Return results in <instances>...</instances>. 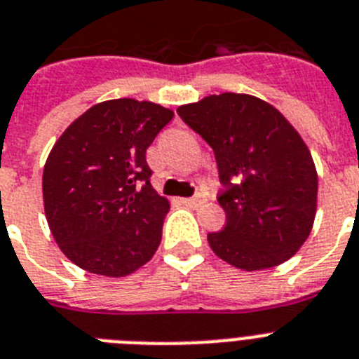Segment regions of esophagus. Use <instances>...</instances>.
<instances>
[{"label":"esophagus","mask_w":359,"mask_h":359,"mask_svg":"<svg viewBox=\"0 0 359 359\" xmlns=\"http://www.w3.org/2000/svg\"><path fill=\"white\" fill-rule=\"evenodd\" d=\"M180 203L184 204V206H189V208H198V206H203V204L206 203V198H204V197H189V198H180Z\"/></svg>","instance_id":"esophagus-1"}]
</instances>
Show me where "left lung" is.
<instances>
[{
    "mask_svg": "<svg viewBox=\"0 0 359 359\" xmlns=\"http://www.w3.org/2000/svg\"><path fill=\"white\" fill-rule=\"evenodd\" d=\"M177 113L212 146L224 191L222 231L208 233L213 254L255 272L297 254L312 231L318 171L305 140L268 102L241 93L204 96Z\"/></svg>",
    "mask_w": 359,
    "mask_h": 359,
    "instance_id": "8db88e82",
    "label": "left lung"
}]
</instances>
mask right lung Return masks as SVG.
Wrapping results in <instances>:
<instances>
[{
	"label": "right lung",
	"instance_id": "obj_1",
	"mask_svg": "<svg viewBox=\"0 0 359 359\" xmlns=\"http://www.w3.org/2000/svg\"><path fill=\"white\" fill-rule=\"evenodd\" d=\"M173 111L116 98L93 105L54 142L43 208L65 257L86 272L123 277L155 255L170 201L149 182L146 149Z\"/></svg>",
	"mask_w": 359,
	"mask_h": 359
}]
</instances>
